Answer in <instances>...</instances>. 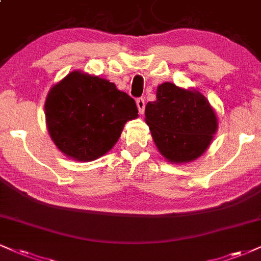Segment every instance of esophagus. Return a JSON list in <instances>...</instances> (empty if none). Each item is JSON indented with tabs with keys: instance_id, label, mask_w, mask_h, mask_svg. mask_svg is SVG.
I'll list each match as a JSON object with an SVG mask.
<instances>
[{
	"instance_id": "obj_1",
	"label": "esophagus",
	"mask_w": 261,
	"mask_h": 261,
	"mask_svg": "<svg viewBox=\"0 0 261 261\" xmlns=\"http://www.w3.org/2000/svg\"><path fill=\"white\" fill-rule=\"evenodd\" d=\"M136 105H137V108H139V112L141 113V114H143L144 107H146V103H144L143 97H140V98L136 99Z\"/></svg>"
}]
</instances>
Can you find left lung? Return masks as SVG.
<instances>
[{
    "label": "left lung",
    "mask_w": 261,
    "mask_h": 261,
    "mask_svg": "<svg viewBox=\"0 0 261 261\" xmlns=\"http://www.w3.org/2000/svg\"><path fill=\"white\" fill-rule=\"evenodd\" d=\"M144 114L155 146L171 163L198 158L218 130V119L208 99L198 91L171 83L159 85L156 100L147 103Z\"/></svg>",
    "instance_id": "obj_1"
}]
</instances>
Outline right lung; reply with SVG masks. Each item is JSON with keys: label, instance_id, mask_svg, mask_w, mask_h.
I'll use <instances>...</instances> for the list:
<instances>
[{"label": "right lung", "instance_id": "obj_1", "mask_svg": "<svg viewBox=\"0 0 261 261\" xmlns=\"http://www.w3.org/2000/svg\"><path fill=\"white\" fill-rule=\"evenodd\" d=\"M127 93L99 76L71 71L49 90L46 124L57 148L77 162L95 161L113 148L125 122L139 117Z\"/></svg>", "mask_w": 261, "mask_h": 261}]
</instances>
